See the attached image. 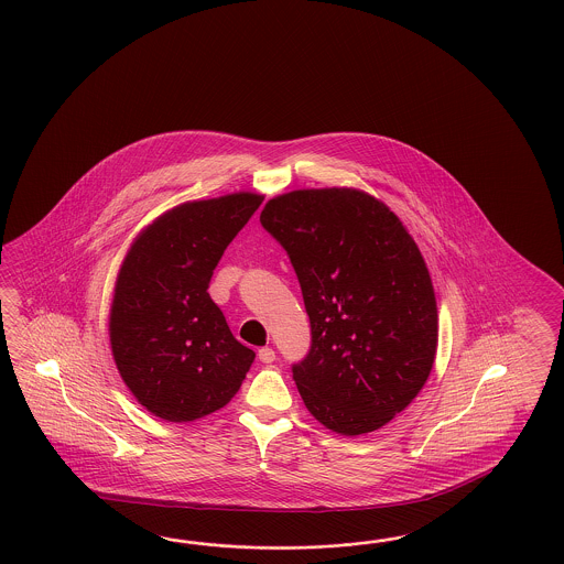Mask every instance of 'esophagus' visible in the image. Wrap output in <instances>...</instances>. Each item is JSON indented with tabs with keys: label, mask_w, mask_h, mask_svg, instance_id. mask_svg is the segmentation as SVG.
Segmentation results:
<instances>
[{
	"label": "esophagus",
	"mask_w": 564,
	"mask_h": 564,
	"mask_svg": "<svg viewBox=\"0 0 564 564\" xmlns=\"http://www.w3.org/2000/svg\"><path fill=\"white\" fill-rule=\"evenodd\" d=\"M259 359L262 364H273L274 350L271 347H262V349H259Z\"/></svg>",
	"instance_id": "esophagus-1"
}]
</instances>
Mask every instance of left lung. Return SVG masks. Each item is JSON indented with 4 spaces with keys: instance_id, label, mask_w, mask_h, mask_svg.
<instances>
[{
    "instance_id": "8db88e82",
    "label": "left lung",
    "mask_w": 564,
    "mask_h": 564,
    "mask_svg": "<svg viewBox=\"0 0 564 564\" xmlns=\"http://www.w3.org/2000/svg\"><path fill=\"white\" fill-rule=\"evenodd\" d=\"M260 224L288 252L310 316V350L291 366L307 411L340 435L390 423L437 350L435 293L411 234L352 188L271 198Z\"/></svg>"
}]
</instances>
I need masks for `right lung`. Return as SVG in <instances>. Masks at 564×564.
<instances>
[{
  "instance_id": "right-lung-1",
  "label": "right lung",
  "mask_w": 564,
  "mask_h": 564,
  "mask_svg": "<svg viewBox=\"0 0 564 564\" xmlns=\"http://www.w3.org/2000/svg\"><path fill=\"white\" fill-rule=\"evenodd\" d=\"M260 203L252 193L184 203L158 217L122 262L108 322L112 355L139 404L164 421L226 406L257 357L207 290Z\"/></svg>"
}]
</instances>
